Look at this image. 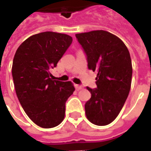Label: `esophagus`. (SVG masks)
Returning a JSON list of instances; mask_svg holds the SVG:
<instances>
[{
    "instance_id": "obj_1",
    "label": "esophagus",
    "mask_w": 151,
    "mask_h": 151,
    "mask_svg": "<svg viewBox=\"0 0 151 151\" xmlns=\"http://www.w3.org/2000/svg\"><path fill=\"white\" fill-rule=\"evenodd\" d=\"M75 87L76 89H78V90H82V89H83V86L81 85H75Z\"/></svg>"
}]
</instances>
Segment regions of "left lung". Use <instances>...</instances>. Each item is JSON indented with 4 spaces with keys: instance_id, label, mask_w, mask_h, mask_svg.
Wrapping results in <instances>:
<instances>
[{
    "instance_id": "left-lung-1",
    "label": "left lung",
    "mask_w": 151,
    "mask_h": 151,
    "mask_svg": "<svg viewBox=\"0 0 151 151\" xmlns=\"http://www.w3.org/2000/svg\"><path fill=\"white\" fill-rule=\"evenodd\" d=\"M86 55L88 69L97 71V88L86 87L91 98L86 103V117L92 124L111 123L123 108L132 82V61L123 41L105 31L76 34Z\"/></svg>"
}]
</instances>
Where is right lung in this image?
Returning a JSON list of instances; mask_svg holds the SVG:
<instances>
[{"instance_id": "right-lung-1", "label": "right lung", "mask_w": 151, "mask_h": 151, "mask_svg": "<svg viewBox=\"0 0 151 151\" xmlns=\"http://www.w3.org/2000/svg\"><path fill=\"white\" fill-rule=\"evenodd\" d=\"M72 41L68 35L46 31L27 39L15 53L12 66L15 91L25 112L41 128L62 122L66 101L75 91L72 82L52 80L49 73Z\"/></svg>"}]
</instances>
